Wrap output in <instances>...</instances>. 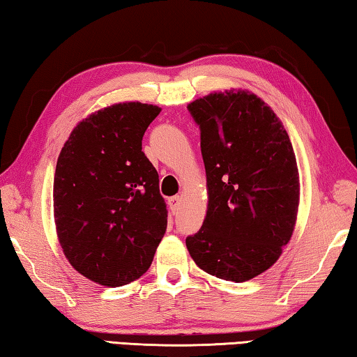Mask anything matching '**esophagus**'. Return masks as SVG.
Masks as SVG:
<instances>
[{"instance_id":"1","label":"esophagus","mask_w":357,"mask_h":357,"mask_svg":"<svg viewBox=\"0 0 357 357\" xmlns=\"http://www.w3.org/2000/svg\"><path fill=\"white\" fill-rule=\"evenodd\" d=\"M179 204H181V198H179L178 195H174V197H172V198H168V208H170V211H172L173 214L176 213V211H178Z\"/></svg>"}]
</instances>
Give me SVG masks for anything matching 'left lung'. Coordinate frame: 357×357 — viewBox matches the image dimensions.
Returning a JSON list of instances; mask_svg holds the SVG:
<instances>
[{
    "instance_id": "obj_1",
    "label": "left lung",
    "mask_w": 357,
    "mask_h": 357,
    "mask_svg": "<svg viewBox=\"0 0 357 357\" xmlns=\"http://www.w3.org/2000/svg\"><path fill=\"white\" fill-rule=\"evenodd\" d=\"M200 128L208 213L185 238L193 261L223 280L264 273L291 238L299 173L287 130L275 113L245 91L204 96L187 105Z\"/></svg>"
}]
</instances>
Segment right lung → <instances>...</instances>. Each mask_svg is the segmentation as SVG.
Returning a JSON list of instances; mask_svg holds the SVG:
<instances>
[{"instance_id": "obj_1", "label": "right lung", "mask_w": 357, "mask_h": 357, "mask_svg": "<svg viewBox=\"0 0 357 357\" xmlns=\"http://www.w3.org/2000/svg\"><path fill=\"white\" fill-rule=\"evenodd\" d=\"M155 105L107 107L72 130L58 157L53 211L59 244L86 279L123 287L146 273L167 229L159 174L142 151Z\"/></svg>"}]
</instances>
